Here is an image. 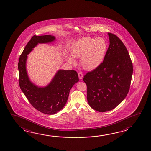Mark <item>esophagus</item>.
<instances>
[{"label": "esophagus", "instance_id": "34e87169", "mask_svg": "<svg viewBox=\"0 0 151 151\" xmlns=\"http://www.w3.org/2000/svg\"><path fill=\"white\" fill-rule=\"evenodd\" d=\"M78 76L79 78L80 79H81L83 77V74H82V72H78Z\"/></svg>", "mask_w": 151, "mask_h": 151}]
</instances>
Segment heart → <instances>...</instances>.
I'll return each instance as SVG.
<instances>
[{
	"mask_svg": "<svg viewBox=\"0 0 151 151\" xmlns=\"http://www.w3.org/2000/svg\"><path fill=\"white\" fill-rule=\"evenodd\" d=\"M107 50V44L101 38L85 37L77 42L72 50L74 58H80V63L84 69L91 70L96 69L104 60ZM73 63L74 60L69 58Z\"/></svg>",
	"mask_w": 151,
	"mask_h": 151,
	"instance_id": "obj_1",
	"label": "heart"
}]
</instances>
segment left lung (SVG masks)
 I'll return each mask as SVG.
<instances>
[{
  "instance_id": "8db88e82",
  "label": "left lung",
  "mask_w": 151,
  "mask_h": 151,
  "mask_svg": "<svg viewBox=\"0 0 151 151\" xmlns=\"http://www.w3.org/2000/svg\"><path fill=\"white\" fill-rule=\"evenodd\" d=\"M110 45L102 63L84 76L88 104L93 110L104 112L120 104L129 92L133 66L122 41L108 33Z\"/></svg>"
}]
</instances>
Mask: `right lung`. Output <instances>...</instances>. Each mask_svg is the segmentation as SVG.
Segmentation results:
<instances>
[{"mask_svg": "<svg viewBox=\"0 0 151 151\" xmlns=\"http://www.w3.org/2000/svg\"><path fill=\"white\" fill-rule=\"evenodd\" d=\"M55 39L50 35L33 36L19 56L18 63L21 89L34 108L48 115L63 109L72 86L79 81L78 73L74 70H59L50 85L44 88L38 87L29 79L25 67L27 54L38 43L50 42Z\"/></svg>", "mask_w": 151, "mask_h": 151, "instance_id": "right-lung-1", "label": "right lung"}]
</instances>
